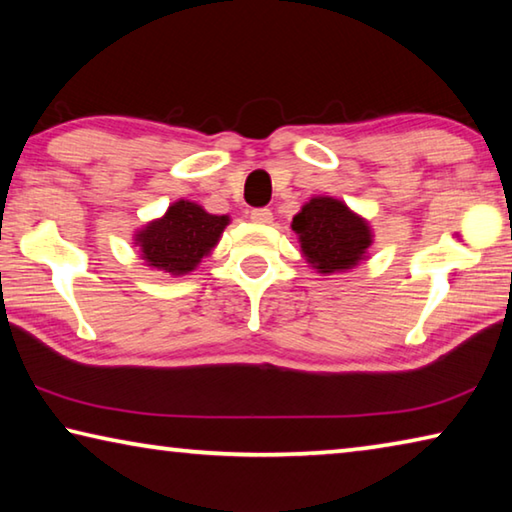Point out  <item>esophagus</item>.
Instances as JSON below:
<instances>
[{"label":"esophagus","mask_w":512,"mask_h":512,"mask_svg":"<svg viewBox=\"0 0 512 512\" xmlns=\"http://www.w3.org/2000/svg\"><path fill=\"white\" fill-rule=\"evenodd\" d=\"M250 219H253L259 225H268L273 221V212L268 210V207H257V210L250 212Z\"/></svg>","instance_id":"obj_1"}]
</instances>
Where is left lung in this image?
<instances>
[{
    "mask_svg": "<svg viewBox=\"0 0 512 512\" xmlns=\"http://www.w3.org/2000/svg\"><path fill=\"white\" fill-rule=\"evenodd\" d=\"M302 255L318 273H343L366 259L372 230L366 219L332 196H316L293 216Z\"/></svg>",
    "mask_w": 512,
    "mask_h": 512,
    "instance_id": "obj_1",
    "label": "left lung"
}]
</instances>
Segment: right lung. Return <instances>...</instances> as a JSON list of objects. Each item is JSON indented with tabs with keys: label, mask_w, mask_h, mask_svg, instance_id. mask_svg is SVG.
Segmentation results:
<instances>
[{
	"label": "right lung",
	"mask_w": 512,
	"mask_h": 512,
	"mask_svg": "<svg viewBox=\"0 0 512 512\" xmlns=\"http://www.w3.org/2000/svg\"><path fill=\"white\" fill-rule=\"evenodd\" d=\"M228 223L230 216L210 214L192 201H176L160 219L137 230L135 246L151 268L187 275L212 253Z\"/></svg>",
	"instance_id": "right-lung-1"
}]
</instances>
